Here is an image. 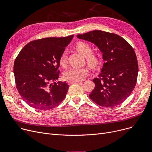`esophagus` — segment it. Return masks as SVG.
<instances>
[{"label": "esophagus", "mask_w": 152, "mask_h": 152, "mask_svg": "<svg viewBox=\"0 0 152 152\" xmlns=\"http://www.w3.org/2000/svg\"><path fill=\"white\" fill-rule=\"evenodd\" d=\"M79 82H81V81H68V83L69 84H73V83H79Z\"/></svg>", "instance_id": "esophagus-1"}]
</instances>
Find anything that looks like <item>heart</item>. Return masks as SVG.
Returning <instances> with one entry per match:
<instances>
[{
	"label": "heart",
	"instance_id": "1",
	"mask_svg": "<svg viewBox=\"0 0 152 152\" xmlns=\"http://www.w3.org/2000/svg\"><path fill=\"white\" fill-rule=\"evenodd\" d=\"M76 49L84 57L87 63L92 66H97L99 63L97 56L92 53V49L91 46L85 42H79L75 45ZM67 63V55L66 52L61 53L59 58V63L62 67H65ZM89 73V68L84 67H71L67 69L63 75V77L66 80L71 81H82Z\"/></svg>",
	"mask_w": 152,
	"mask_h": 152
}]
</instances>
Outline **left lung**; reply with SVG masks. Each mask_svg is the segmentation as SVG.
<instances>
[{"label":"left lung","instance_id":"8db88e82","mask_svg":"<svg viewBox=\"0 0 152 152\" xmlns=\"http://www.w3.org/2000/svg\"><path fill=\"white\" fill-rule=\"evenodd\" d=\"M77 37L96 45L104 60L101 73L92 80L95 86L90 99L107 108L120 105L137 83L139 67L133 48L119 35L103 31H92Z\"/></svg>","mask_w":152,"mask_h":152}]
</instances>
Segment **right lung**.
<instances>
[{
    "label": "right lung",
    "mask_w": 152,
    "mask_h": 152,
    "mask_svg": "<svg viewBox=\"0 0 152 152\" xmlns=\"http://www.w3.org/2000/svg\"><path fill=\"white\" fill-rule=\"evenodd\" d=\"M74 35L46 37L31 41L24 47L14 63L15 84L28 105L48 110L65 99L69 86L54 82L59 77V58Z\"/></svg>",
    "instance_id": "obj_1"
}]
</instances>
